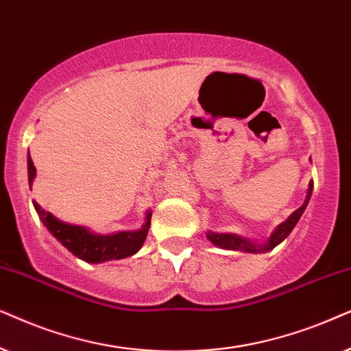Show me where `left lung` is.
I'll return each instance as SVG.
<instances>
[{"mask_svg":"<svg viewBox=\"0 0 351 351\" xmlns=\"http://www.w3.org/2000/svg\"><path fill=\"white\" fill-rule=\"evenodd\" d=\"M311 193H313V181H310V184H308V191H306V199L305 202L300 208H297L295 212H293L291 217H289L286 221L279 224V226L271 232L269 239L266 242H258L255 241H250V239H245V237H241L237 234H231V232H213V231H208L207 232V239L212 242V244L221 247V249H228V250H241V252H249V254H263V252H269L273 250L274 247L278 244H281V242L286 239V237L291 234L293 228H295V224L298 223V219L305 212L308 202H310V197H311Z\"/></svg>","mask_w":351,"mask_h":351,"instance_id":"8db88e82","label":"left lung"}]
</instances>
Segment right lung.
Listing matches in <instances>:
<instances>
[{"mask_svg": "<svg viewBox=\"0 0 351 351\" xmlns=\"http://www.w3.org/2000/svg\"><path fill=\"white\" fill-rule=\"evenodd\" d=\"M27 170H29V186L32 189V183H34L36 176V168L34 165V162H32L30 154L29 157H27ZM34 207L51 234H53L65 249L72 252L75 256L88 261V263H102V261L109 260H120L125 258V256H132L136 254V252L143 247L144 241H146L152 217V212H147L146 223H144L141 230L138 231H121L115 232V234L102 236L96 234V232H91L85 226H77V224L60 221V219L56 218L53 213L41 208L35 200Z\"/></svg>", "mask_w": 351, "mask_h": 351, "instance_id": "right-lung-1", "label": "right lung"}]
</instances>
